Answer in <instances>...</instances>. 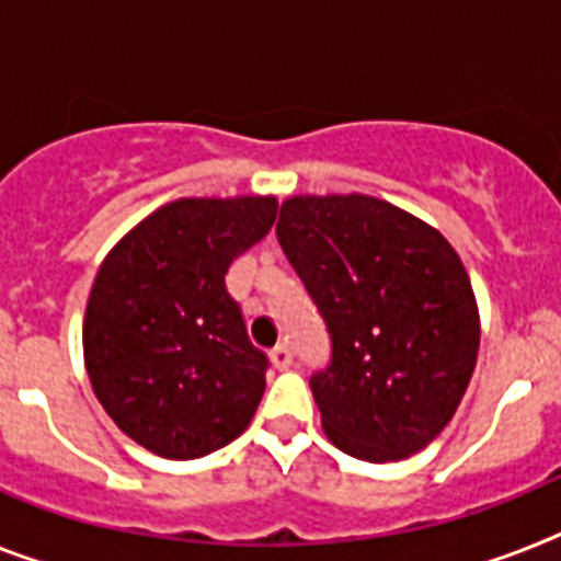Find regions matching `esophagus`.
<instances>
[{
  "mask_svg": "<svg viewBox=\"0 0 561 561\" xmlns=\"http://www.w3.org/2000/svg\"><path fill=\"white\" fill-rule=\"evenodd\" d=\"M270 358H272V367L286 369L291 364V350L286 344H280V346H275V350H272Z\"/></svg>",
  "mask_w": 561,
  "mask_h": 561,
  "instance_id": "esophagus-1",
  "label": "esophagus"
}]
</instances>
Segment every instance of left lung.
<instances>
[{
  "label": "left lung",
  "instance_id": "8db88e82",
  "mask_svg": "<svg viewBox=\"0 0 561 561\" xmlns=\"http://www.w3.org/2000/svg\"><path fill=\"white\" fill-rule=\"evenodd\" d=\"M277 240L332 341L309 378L323 433L360 461L424 450L456 415L479 355V307L442 231L367 194H300Z\"/></svg>",
  "mask_w": 561,
  "mask_h": 561
}]
</instances>
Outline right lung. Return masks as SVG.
<instances>
[{"label": "right lung", "mask_w": 561, "mask_h": 561, "mask_svg": "<svg viewBox=\"0 0 561 561\" xmlns=\"http://www.w3.org/2000/svg\"><path fill=\"white\" fill-rule=\"evenodd\" d=\"M275 215V197H183L134 226L96 272L82 323L88 378L146 450L186 461L249 427L270 358L249 341L226 272Z\"/></svg>", "instance_id": "obj_1"}]
</instances>
